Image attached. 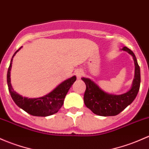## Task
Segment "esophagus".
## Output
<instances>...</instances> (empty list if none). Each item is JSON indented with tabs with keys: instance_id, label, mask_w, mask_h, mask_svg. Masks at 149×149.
I'll return each instance as SVG.
<instances>
[{
	"instance_id": "esophagus-1",
	"label": "esophagus",
	"mask_w": 149,
	"mask_h": 149,
	"mask_svg": "<svg viewBox=\"0 0 149 149\" xmlns=\"http://www.w3.org/2000/svg\"><path fill=\"white\" fill-rule=\"evenodd\" d=\"M76 77H77L78 79H80V78H81V76L84 75V71L81 69L77 70L76 72Z\"/></svg>"
}]
</instances>
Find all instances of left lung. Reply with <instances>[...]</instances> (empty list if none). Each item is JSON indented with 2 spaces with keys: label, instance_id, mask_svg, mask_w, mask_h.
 <instances>
[{
  "label": "left lung",
  "instance_id": "left-lung-1",
  "mask_svg": "<svg viewBox=\"0 0 149 149\" xmlns=\"http://www.w3.org/2000/svg\"><path fill=\"white\" fill-rule=\"evenodd\" d=\"M133 56L135 63V76L131 88L121 95L109 94L103 91L94 82L89 79L82 78L86 88L84 93V103L92 112L101 116H116L131 104L136 97L141 83L140 68L134 52L127 47L123 48Z\"/></svg>",
  "mask_w": 149,
  "mask_h": 149
}]
</instances>
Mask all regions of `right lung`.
I'll use <instances>...</instances> for the list:
<instances>
[{"label": "right lung", "instance_id": "right-lung-1", "mask_svg": "<svg viewBox=\"0 0 149 149\" xmlns=\"http://www.w3.org/2000/svg\"><path fill=\"white\" fill-rule=\"evenodd\" d=\"M21 48H18L13 56L7 73L8 86L9 92H10L13 100L18 107L34 116L45 117L56 113L58 111L59 109L61 108L63 104L64 98H65L70 88L76 81V77L74 76L70 79L65 80L60 85L58 86L53 91L44 96L40 97V98H28L22 97L21 95H18L16 92L13 91V88L10 84V68H11L13 58L21 49Z\"/></svg>", "mask_w": 149, "mask_h": 149}]
</instances>
